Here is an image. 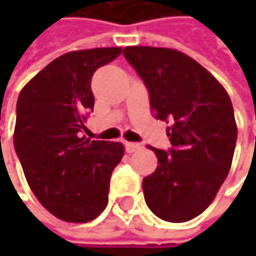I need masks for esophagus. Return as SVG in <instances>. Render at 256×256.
Listing matches in <instances>:
<instances>
[{
	"mask_svg": "<svg viewBox=\"0 0 256 256\" xmlns=\"http://www.w3.org/2000/svg\"><path fill=\"white\" fill-rule=\"evenodd\" d=\"M125 151L126 152H136V151H140L141 150V145L138 142H125Z\"/></svg>",
	"mask_w": 256,
	"mask_h": 256,
	"instance_id": "1",
	"label": "esophagus"
}]
</instances>
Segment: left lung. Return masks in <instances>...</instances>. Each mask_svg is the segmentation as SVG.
Segmentation results:
<instances>
[{"instance_id": "obj_1", "label": "left lung", "mask_w": 256, "mask_h": 256, "mask_svg": "<svg viewBox=\"0 0 256 256\" xmlns=\"http://www.w3.org/2000/svg\"><path fill=\"white\" fill-rule=\"evenodd\" d=\"M124 56L146 86L154 116L170 124L171 148L148 146L158 166L144 178L145 202L164 221H190L210 206L231 168L238 135L231 98L180 51L126 46Z\"/></svg>"}]
</instances>
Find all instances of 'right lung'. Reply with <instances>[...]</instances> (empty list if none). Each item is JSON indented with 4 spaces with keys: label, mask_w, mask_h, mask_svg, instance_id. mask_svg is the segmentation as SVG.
Segmentation results:
<instances>
[{
    "label": "right lung",
    "mask_w": 256,
    "mask_h": 256,
    "mask_svg": "<svg viewBox=\"0 0 256 256\" xmlns=\"http://www.w3.org/2000/svg\"><path fill=\"white\" fill-rule=\"evenodd\" d=\"M121 52L94 48L61 55L18 96L15 152L38 201L62 221H92L108 204L122 144L90 140L82 132L94 110V72Z\"/></svg>",
    "instance_id": "add662e5"
}]
</instances>
